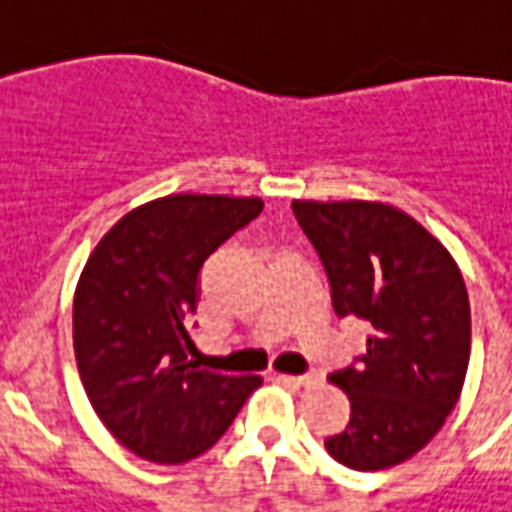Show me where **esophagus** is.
Here are the masks:
<instances>
[{
  "label": "esophagus",
  "mask_w": 512,
  "mask_h": 512,
  "mask_svg": "<svg viewBox=\"0 0 512 512\" xmlns=\"http://www.w3.org/2000/svg\"><path fill=\"white\" fill-rule=\"evenodd\" d=\"M273 378H276V381H281V384H289V386H310V384H315V376H310V373H305V376H289V373H273Z\"/></svg>",
  "instance_id": "obj_1"
}]
</instances>
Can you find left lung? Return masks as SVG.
Here are the masks:
<instances>
[{
    "instance_id": "8db88e82",
    "label": "left lung",
    "mask_w": 512,
    "mask_h": 512,
    "mask_svg": "<svg viewBox=\"0 0 512 512\" xmlns=\"http://www.w3.org/2000/svg\"><path fill=\"white\" fill-rule=\"evenodd\" d=\"M292 210L326 268L334 313L371 326L355 365L328 376L350 397V423L328 436V455L355 471L405 463L463 392L471 305L460 268L392 205L294 199Z\"/></svg>"
}]
</instances>
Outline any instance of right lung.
<instances>
[{"label":"right lung","instance_id":"1","mask_svg":"<svg viewBox=\"0 0 512 512\" xmlns=\"http://www.w3.org/2000/svg\"><path fill=\"white\" fill-rule=\"evenodd\" d=\"M263 213V199L170 194L102 236L73 297V350L99 421L149 463L176 465L226 434L260 376L186 360L202 265Z\"/></svg>","mask_w":512,"mask_h":512}]
</instances>
